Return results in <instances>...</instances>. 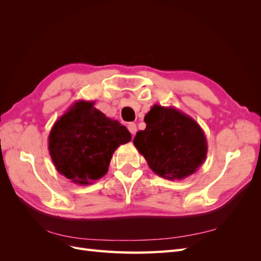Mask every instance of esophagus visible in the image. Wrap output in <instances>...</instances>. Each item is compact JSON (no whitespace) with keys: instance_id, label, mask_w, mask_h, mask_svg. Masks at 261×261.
Returning <instances> with one entry per match:
<instances>
[{"instance_id":"esophagus-1","label":"esophagus","mask_w":261,"mask_h":261,"mask_svg":"<svg viewBox=\"0 0 261 261\" xmlns=\"http://www.w3.org/2000/svg\"><path fill=\"white\" fill-rule=\"evenodd\" d=\"M127 128H128V130H129V133L132 134V135H135L136 132H137V126H136L135 123H129L127 125Z\"/></svg>"}]
</instances>
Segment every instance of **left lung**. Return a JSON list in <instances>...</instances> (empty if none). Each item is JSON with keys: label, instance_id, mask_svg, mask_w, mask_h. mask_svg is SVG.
<instances>
[{"label": "left lung", "instance_id": "obj_1", "mask_svg": "<svg viewBox=\"0 0 261 261\" xmlns=\"http://www.w3.org/2000/svg\"><path fill=\"white\" fill-rule=\"evenodd\" d=\"M144 121L146 128L136 134L133 143L156 175L183 179L206 160V136L191 116L173 107L154 105Z\"/></svg>", "mask_w": 261, "mask_h": 261}]
</instances>
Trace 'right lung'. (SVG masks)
Instances as JSON below:
<instances>
[{"label": "right lung", "instance_id": "obj_1", "mask_svg": "<svg viewBox=\"0 0 261 261\" xmlns=\"http://www.w3.org/2000/svg\"><path fill=\"white\" fill-rule=\"evenodd\" d=\"M80 100L54 123L49 135V152L55 169L78 185H89L105 176L118 146L128 143L124 125Z\"/></svg>", "mask_w": 261, "mask_h": 261}]
</instances>
